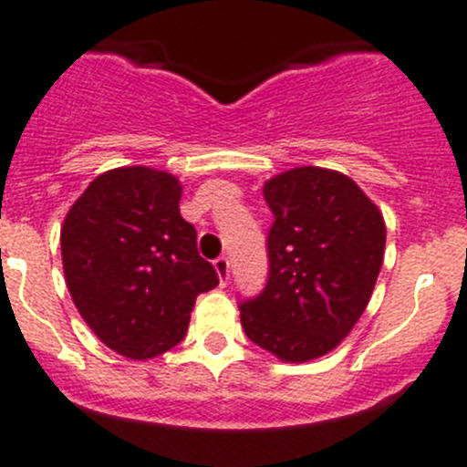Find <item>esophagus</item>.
I'll return each mask as SVG.
<instances>
[{"label":"esophagus","mask_w":467,"mask_h":467,"mask_svg":"<svg viewBox=\"0 0 467 467\" xmlns=\"http://www.w3.org/2000/svg\"><path fill=\"white\" fill-rule=\"evenodd\" d=\"M214 268H216V275H219V282L221 285H225L230 277V260L228 257H219V260H214Z\"/></svg>","instance_id":"34e87169"}]
</instances>
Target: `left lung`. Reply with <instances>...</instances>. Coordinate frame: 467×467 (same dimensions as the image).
<instances>
[{"mask_svg": "<svg viewBox=\"0 0 467 467\" xmlns=\"http://www.w3.org/2000/svg\"><path fill=\"white\" fill-rule=\"evenodd\" d=\"M268 282L242 305L253 343L286 364L332 352L368 307L384 262L379 207L346 173L296 167L264 182Z\"/></svg>", "mask_w": 467, "mask_h": 467, "instance_id": "obj_1", "label": "left lung"}]
</instances>
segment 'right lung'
<instances>
[{
    "label": "right lung",
    "instance_id": "add662e5",
    "mask_svg": "<svg viewBox=\"0 0 467 467\" xmlns=\"http://www.w3.org/2000/svg\"><path fill=\"white\" fill-rule=\"evenodd\" d=\"M182 185L150 167L103 171L60 228L69 296L110 350L146 361L185 338L196 296L219 285L181 216Z\"/></svg>",
    "mask_w": 467,
    "mask_h": 467
}]
</instances>
